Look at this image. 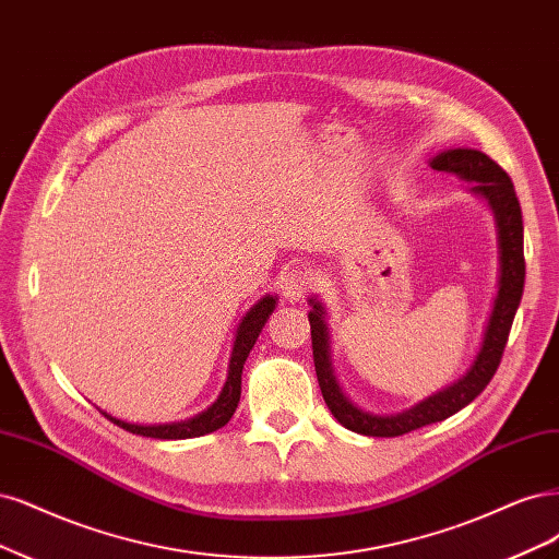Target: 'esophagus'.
I'll return each mask as SVG.
<instances>
[{
	"mask_svg": "<svg viewBox=\"0 0 559 559\" xmlns=\"http://www.w3.org/2000/svg\"><path fill=\"white\" fill-rule=\"evenodd\" d=\"M312 282H314L312 273L307 271V267L296 265L282 277V296L286 300H300L312 288Z\"/></svg>",
	"mask_w": 559,
	"mask_h": 559,
	"instance_id": "1",
	"label": "esophagus"
}]
</instances>
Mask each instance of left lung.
<instances>
[{
	"mask_svg": "<svg viewBox=\"0 0 559 559\" xmlns=\"http://www.w3.org/2000/svg\"><path fill=\"white\" fill-rule=\"evenodd\" d=\"M430 166L435 170L451 173V176L469 182V194L478 197L490 207L497 230V294L492 298V307L486 321L484 337H480L478 352L469 362V368L463 372V377H457L441 391L423 397L414 407L395 414L365 412L346 397L335 374L331 354V331L329 323H325V305L317 296L307 300L312 307L307 319H310L312 325V354L321 395L325 404H329L331 414L342 423V426L358 435L400 437L423 426H430V423L444 420L467 407V404L488 386L492 374L497 372V365L502 360L504 346L509 340L513 317L523 298V213L515 197L513 182L504 173V168L474 147L441 150L430 159Z\"/></svg>",
	"mask_w": 559,
	"mask_h": 559,
	"instance_id": "obj_1",
	"label": "left lung"
}]
</instances>
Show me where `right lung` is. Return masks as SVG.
I'll return each instance as SVG.
<instances>
[{
	"label": "right lung",
	"instance_id": "add662e5",
	"mask_svg": "<svg viewBox=\"0 0 559 559\" xmlns=\"http://www.w3.org/2000/svg\"><path fill=\"white\" fill-rule=\"evenodd\" d=\"M275 305H277V296L265 294L242 314L238 329H236V335H234V349H230L224 386H222L217 400L201 414L191 416L187 420H178V423L141 426V423H127L122 418H115L104 409H99V412L108 420H112L115 426L124 428L127 432L141 435V437H155V439H191V437H203V435H210V432L224 428L230 420V416L236 414V407L240 402V383H242L245 360H247L249 352H252V346H254L261 329L265 325V321L271 319V314L275 312Z\"/></svg>",
	"mask_w": 559,
	"mask_h": 559
}]
</instances>
